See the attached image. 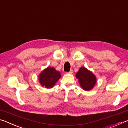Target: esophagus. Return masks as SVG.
<instances>
[{
	"label": "esophagus",
	"instance_id": "obj_1",
	"mask_svg": "<svg viewBox=\"0 0 128 128\" xmlns=\"http://www.w3.org/2000/svg\"><path fill=\"white\" fill-rule=\"evenodd\" d=\"M72 73H73V70H70L69 72H68V73H69V74H72Z\"/></svg>",
	"mask_w": 128,
	"mask_h": 128
}]
</instances>
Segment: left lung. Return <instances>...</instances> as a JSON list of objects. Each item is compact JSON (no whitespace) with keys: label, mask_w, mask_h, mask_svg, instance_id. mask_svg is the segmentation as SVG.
Here are the masks:
<instances>
[{"label":"left lung","mask_w":128,"mask_h":128,"mask_svg":"<svg viewBox=\"0 0 128 128\" xmlns=\"http://www.w3.org/2000/svg\"><path fill=\"white\" fill-rule=\"evenodd\" d=\"M76 76L78 80L80 86L85 91L92 90L96 84V77L91 71L84 66L80 68Z\"/></svg>","instance_id":"1"}]
</instances>
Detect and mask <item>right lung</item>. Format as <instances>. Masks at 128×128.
<instances>
[{"label":"right lung","instance_id":"1","mask_svg":"<svg viewBox=\"0 0 128 128\" xmlns=\"http://www.w3.org/2000/svg\"><path fill=\"white\" fill-rule=\"evenodd\" d=\"M61 77V74L53 67H47L39 76V81L42 86L50 88L54 87Z\"/></svg>","mask_w":128,"mask_h":128}]
</instances>
